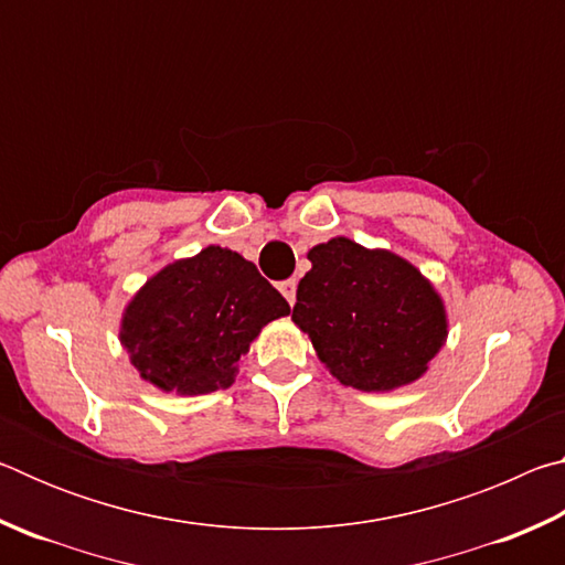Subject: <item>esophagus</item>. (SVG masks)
I'll list each match as a JSON object with an SVG mask.
<instances>
[{"label":"esophagus","instance_id":"34e87169","mask_svg":"<svg viewBox=\"0 0 565 565\" xmlns=\"http://www.w3.org/2000/svg\"><path fill=\"white\" fill-rule=\"evenodd\" d=\"M281 294H284V299L289 301L291 306H294V301H296V279H289V281H281Z\"/></svg>","mask_w":565,"mask_h":565}]
</instances>
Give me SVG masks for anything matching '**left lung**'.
<instances>
[{"label": "left lung", "mask_w": 565, "mask_h": 565, "mask_svg": "<svg viewBox=\"0 0 565 565\" xmlns=\"http://www.w3.org/2000/svg\"><path fill=\"white\" fill-rule=\"evenodd\" d=\"M291 319L341 384L388 391L416 381L446 339L438 294L408 262L331 238L309 252Z\"/></svg>", "instance_id": "left-lung-1"}]
</instances>
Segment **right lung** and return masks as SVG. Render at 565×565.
Here are the masks:
<instances>
[{"label":"right lung","instance_id":"right-lung-1","mask_svg":"<svg viewBox=\"0 0 565 565\" xmlns=\"http://www.w3.org/2000/svg\"><path fill=\"white\" fill-rule=\"evenodd\" d=\"M291 306L236 252L209 246L149 279L121 323V343L151 384L196 396L228 388L238 359Z\"/></svg>","mask_w":565,"mask_h":565}]
</instances>
